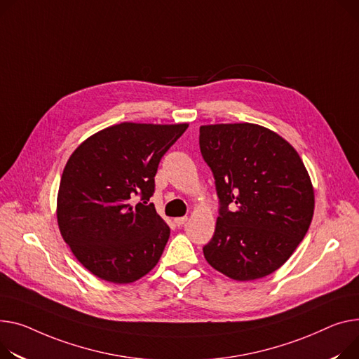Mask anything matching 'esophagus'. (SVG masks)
I'll return each mask as SVG.
<instances>
[{
  "label": "esophagus",
  "mask_w": 359,
  "mask_h": 359,
  "mask_svg": "<svg viewBox=\"0 0 359 359\" xmlns=\"http://www.w3.org/2000/svg\"><path fill=\"white\" fill-rule=\"evenodd\" d=\"M187 222V217H180V218H175V224L177 225V226H182V225H184Z\"/></svg>",
  "instance_id": "1"
}]
</instances>
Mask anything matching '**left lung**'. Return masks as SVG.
Here are the masks:
<instances>
[{"label":"left lung","mask_w":359,"mask_h":359,"mask_svg":"<svg viewBox=\"0 0 359 359\" xmlns=\"http://www.w3.org/2000/svg\"><path fill=\"white\" fill-rule=\"evenodd\" d=\"M199 144L221 201L203 247L206 261L236 281L274 273L302 243L315 212V189L299 153L251 123L201 126Z\"/></svg>","instance_id":"8db88e82"}]
</instances>
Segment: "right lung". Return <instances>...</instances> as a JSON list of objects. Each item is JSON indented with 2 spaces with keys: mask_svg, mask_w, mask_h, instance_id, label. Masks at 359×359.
I'll return each mask as SVG.
<instances>
[{
  "mask_svg": "<svg viewBox=\"0 0 359 359\" xmlns=\"http://www.w3.org/2000/svg\"><path fill=\"white\" fill-rule=\"evenodd\" d=\"M187 127L115 124L88 137L69 157L57 192V225L93 276L130 284L157 266L170 228L149 201L160 158Z\"/></svg>",
  "mask_w": 359,
  "mask_h": 359,
  "instance_id": "obj_1",
  "label": "right lung"
}]
</instances>
